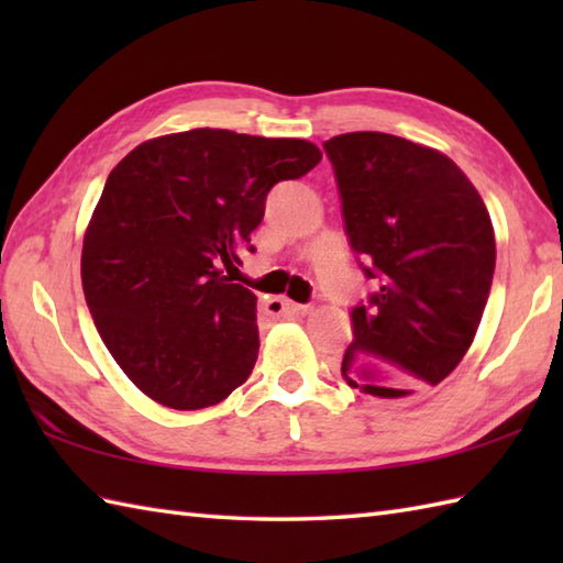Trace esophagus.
I'll use <instances>...</instances> for the list:
<instances>
[{"label":"esophagus","mask_w":563,"mask_h":563,"mask_svg":"<svg viewBox=\"0 0 563 563\" xmlns=\"http://www.w3.org/2000/svg\"><path fill=\"white\" fill-rule=\"evenodd\" d=\"M305 305H297L288 297H271V300L263 302V312L268 317H285V314H297V312H305Z\"/></svg>","instance_id":"34e87169"}]
</instances>
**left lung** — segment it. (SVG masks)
Segmentation results:
<instances>
[{
    "label": "left lung",
    "instance_id": "left-lung-1",
    "mask_svg": "<svg viewBox=\"0 0 563 563\" xmlns=\"http://www.w3.org/2000/svg\"><path fill=\"white\" fill-rule=\"evenodd\" d=\"M345 234L377 290L351 309L341 375L379 399L435 387L460 365L492 292L496 239L470 178L445 154L387 133L324 142Z\"/></svg>",
    "mask_w": 563,
    "mask_h": 563
}]
</instances>
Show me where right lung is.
I'll list each match as a JSON object with an SVG mask.
<instances>
[{"mask_svg":"<svg viewBox=\"0 0 563 563\" xmlns=\"http://www.w3.org/2000/svg\"><path fill=\"white\" fill-rule=\"evenodd\" d=\"M307 140L196 128L142 142L106 178L81 285L106 349L176 411L220 404L258 357L256 295L230 283L268 190L312 172Z\"/></svg>","mask_w":563,"mask_h":563,"instance_id":"1","label":"right lung"}]
</instances>
